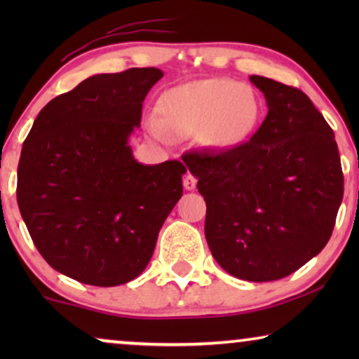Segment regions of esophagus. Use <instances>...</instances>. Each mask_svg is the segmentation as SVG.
Wrapping results in <instances>:
<instances>
[{"label": "esophagus", "mask_w": 359, "mask_h": 359, "mask_svg": "<svg viewBox=\"0 0 359 359\" xmlns=\"http://www.w3.org/2000/svg\"><path fill=\"white\" fill-rule=\"evenodd\" d=\"M196 183H198V180H196L193 175H186V176H184V180H183L184 189H188V191L196 189Z\"/></svg>", "instance_id": "1"}]
</instances>
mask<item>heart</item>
Instances as JSON below:
<instances>
[{
  "mask_svg": "<svg viewBox=\"0 0 359 359\" xmlns=\"http://www.w3.org/2000/svg\"><path fill=\"white\" fill-rule=\"evenodd\" d=\"M158 121L150 130L163 137V128L181 137L199 135L205 145L230 149L252 134L258 121L257 97L248 88L227 78L191 81L165 91L156 102Z\"/></svg>",
  "mask_w": 359,
  "mask_h": 359,
  "instance_id": "1",
  "label": "heart"
}]
</instances>
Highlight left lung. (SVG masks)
<instances>
[{
	"label": "left lung",
	"instance_id": "1",
	"mask_svg": "<svg viewBox=\"0 0 359 359\" xmlns=\"http://www.w3.org/2000/svg\"><path fill=\"white\" fill-rule=\"evenodd\" d=\"M266 97L259 129L233 149L184 163L204 196L205 240L220 266L264 283L297 271L332 237L343 199L335 134L306 93L258 75Z\"/></svg>",
	"mask_w": 359,
	"mask_h": 359
}]
</instances>
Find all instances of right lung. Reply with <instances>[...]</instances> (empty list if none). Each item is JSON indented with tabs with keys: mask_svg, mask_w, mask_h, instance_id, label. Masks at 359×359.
Listing matches in <instances>:
<instances>
[{
	"mask_svg": "<svg viewBox=\"0 0 359 359\" xmlns=\"http://www.w3.org/2000/svg\"><path fill=\"white\" fill-rule=\"evenodd\" d=\"M163 72L129 68L86 78L34 121L18 166V204L34 245L58 273L119 286L139 276L183 196L178 160L142 165L129 137Z\"/></svg>",
	"mask_w": 359,
	"mask_h": 359,
	"instance_id": "right-lung-1",
	"label": "right lung"
}]
</instances>
